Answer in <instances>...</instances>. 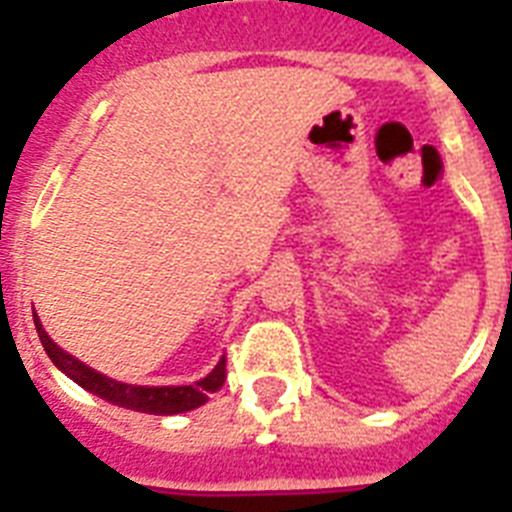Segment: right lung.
Listing matches in <instances>:
<instances>
[{
	"instance_id": "1",
	"label": "right lung",
	"mask_w": 512,
	"mask_h": 512,
	"mask_svg": "<svg viewBox=\"0 0 512 512\" xmlns=\"http://www.w3.org/2000/svg\"><path fill=\"white\" fill-rule=\"evenodd\" d=\"M36 316V313H34ZM39 340H42L47 356L52 358V364L58 366L60 372H66L76 385H82L84 390H90L95 396L106 398L111 404L132 409V412L146 414H180L191 412L196 406L207 404L209 393L223 388L225 382V356L217 361V366L204 377V380L193 382V385H164V388H148V385H127V382H116L106 374L95 372L82 361H76L74 356H68L66 350L58 348L55 342L47 337L42 329V321L34 319Z\"/></svg>"
}]
</instances>
